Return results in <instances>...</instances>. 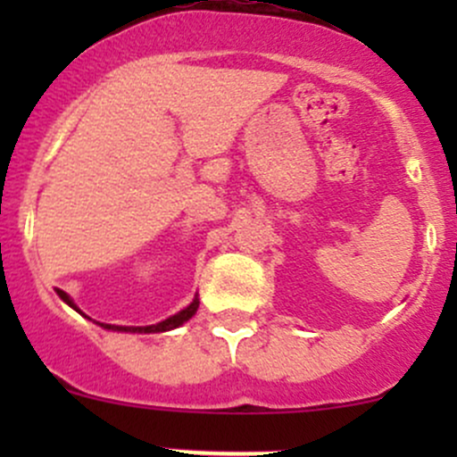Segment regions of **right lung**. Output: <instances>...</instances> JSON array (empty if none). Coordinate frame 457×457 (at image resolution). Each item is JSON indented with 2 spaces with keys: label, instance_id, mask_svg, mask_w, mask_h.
I'll return each instance as SVG.
<instances>
[{
  "label": "right lung",
  "instance_id": "add662e5",
  "mask_svg": "<svg viewBox=\"0 0 457 457\" xmlns=\"http://www.w3.org/2000/svg\"><path fill=\"white\" fill-rule=\"evenodd\" d=\"M57 295H60V298L66 303V305H71L72 309H77V305L71 301V296H68L66 292L57 290ZM197 307H199V298L195 296V298H193L191 305L182 309V312H178L176 316L162 320V322H159V324H150V327H115V324H103V322H98V324H101V327L107 328V330H122V333H165V330L178 328V327H180V324H185L187 320H191L193 316H195ZM77 312H79V309H77ZM79 313H81V312H79Z\"/></svg>",
  "mask_w": 457,
  "mask_h": 457
}]
</instances>
